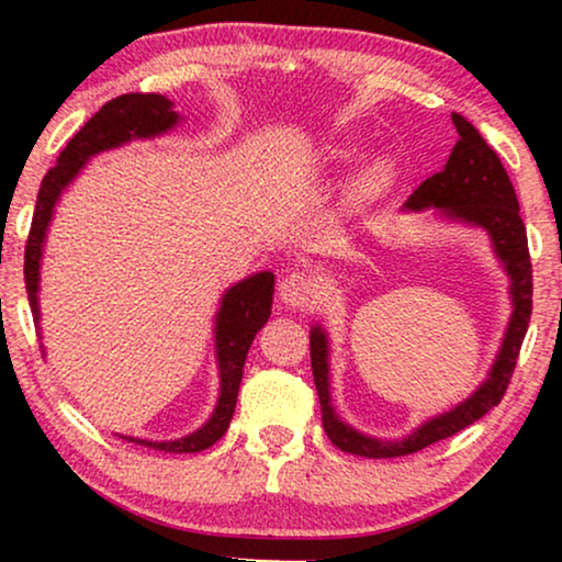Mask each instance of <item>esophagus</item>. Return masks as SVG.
Masks as SVG:
<instances>
[{"instance_id":"obj_1","label":"esophagus","mask_w":562,"mask_h":562,"mask_svg":"<svg viewBox=\"0 0 562 562\" xmlns=\"http://www.w3.org/2000/svg\"><path fill=\"white\" fill-rule=\"evenodd\" d=\"M314 294H317V283L312 281L310 273L304 271H291L281 279L279 283V296L281 302L291 306V310H304L314 302Z\"/></svg>"}]
</instances>
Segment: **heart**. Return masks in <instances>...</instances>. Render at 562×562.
Instances as JSON below:
<instances>
[{"mask_svg":"<svg viewBox=\"0 0 562 562\" xmlns=\"http://www.w3.org/2000/svg\"><path fill=\"white\" fill-rule=\"evenodd\" d=\"M391 179H394V166H391V160L379 158L366 168L363 179H360V191L363 194H375V191L386 189Z\"/></svg>","mask_w":562,"mask_h":562,"instance_id":"1","label":"heart"}]
</instances>
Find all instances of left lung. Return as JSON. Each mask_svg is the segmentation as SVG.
<instances>
[{"mask_svg": "<svg viewBox=\"0 0 562 562\" xmlns=\"http://www.w3.org/2000/svg\"><path fill=\"white\" fill-rule=\"evenodd\" d=\"M452 122L458 127V143L452 148L448 164L440 173L429 176L422 181L414 194L406 199V210H425V206H440L450 217H460L473 225L486 227V233L494 240L498 258L504 260L506 271L512 276V299L514 314L506 329V340L498 352V360L491 371V379L475 391L471 398L456 409L442 414L427 425H422L417 432L398 442H381L373 437H366L356 429L342 425L335 417L329 406L327 391V340L319 327L312 329L310 335V356H312V373L314 386H317L319 404H322V427L333 445L363 458H398L417 452L427 445L445 437L460 432L483 414L494 409L502 402L506 389L512 383V373L517 368L521 340H525L529 317H532V260H529L527 248V229L519 217V202L514 194L512 179L506 173L502 158L496 150L483 140V135L471 122L460 114H452Z\"/></svg>", "mask_w": 562, "mask_h": 562, "instance_id": "left-lung-1", "label": "left lung"}]
</instances>
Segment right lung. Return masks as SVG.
Returning <instances> with one entry per match:
<instances>
[{
    "instance_id": "right-lung-1",
    "label": "right lung",
    "mask_w": 562,
    "mask_h": 562,
    "mask_svg": "<svg viewBox=\"0 0 562 562\" xmlns=\"http://www.w3.org/2000/svg\"><path fill=\"white\" fill-rule=\"evenodd\" d=\"M179 120L173 104L160 94H122L110 99L79 133H76L60 156L56 166L48 168L43 176L41 191H37V204L30 225L25 243V289L30 299V310L37 319V273H41V250L45 227H48L53 204L68 181L79 173L89 156L99 150L114 148V145L127 143L130 137H150L171 130ZM273 302V273H258L233 286L222 299V310L217 314V360L222 373V391L217 409L212 419L199 429V432L181 437L173 442H145V448H156L166 452H199L212 448L222 435L227 432L229 419H233L237 389H240L243 366L248 358L250 342L260 327L271 317ZM133 442V440H130Z\"/></svg>"
}]
</instances>
